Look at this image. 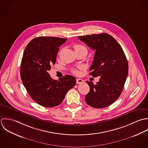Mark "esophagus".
<instances>
[{"label":"esophagus","mask_w":148,"mask_h":148,"mask_svg":"<svg viewBox=\"0 0 148 148\" xmlns=\"http://www.w3.org/2000/svg\"><path fill=\"white\" fill-rule=\"evenodd\" d=\"M76 82H77V84H82L84 82V81L81 79H77Z\"/></svg>","instance_id":"1"}]
</instances>
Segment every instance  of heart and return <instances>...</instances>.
<instances>
[{
	"label": "heart",
	"mask_w": 148,
	"mask_h": 148,
	"mask_svg": "<svg viewBox=\"0 0 148 148\" xmlns=\"http://www.w3.org/2000/svg\"><path fill=\"white\" fill-rule=\"evenodd\" d=\"M74 50H75L76 53H85L87 54L88 52V48L85 46L82 45H80V44L75 45L74 46ZM79 68L82 69V67H80ZM73 73L74 74H78L79 72H78V71L77 70L75 69V70H73Z\"/></svg>",
	"instance_id": "heart-1"
}]
</instances>
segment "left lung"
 <instances>
[{
	"instance_id": "left-lung-1",
	"label": "left lung",
	"mask_w": 148,
	"mask_h": 148,
	"mask_svg": "<svg viewBox=\"0 0 148 148\" xmlns=\"http://www.w3.org/2000/svg\"><path fill=\"white\" fill-rule=\"evenodd\" d=\"M78 38L95 51L90 75L101 77L95 85L86 81L90 91L85 96V101L95 108L110 106L120 96L127 78L129 67L125 54L117 41L108 34Z\"/></svg>"
}]
</instances>
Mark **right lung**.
Here are the masks:
<instances>
[{"label":"right lung","mask_w":148,"mask_h":148,"mask_svg":"<svg viewBox=\"0 0 148 148\" xmlns=\"http://www.w3.org/2000/svg\"><path fill=\"white\" fill-rule=\"evenodd\" d=\"M65 38L39 36L26 46L21 65V77L30 97L39 105L46 108L59 105L67 92L76 84L74 77L66 75L59 80L48 73L56 62L59 47Z\"/></svg>","instance_id":"obj_1"}]
</instances>
